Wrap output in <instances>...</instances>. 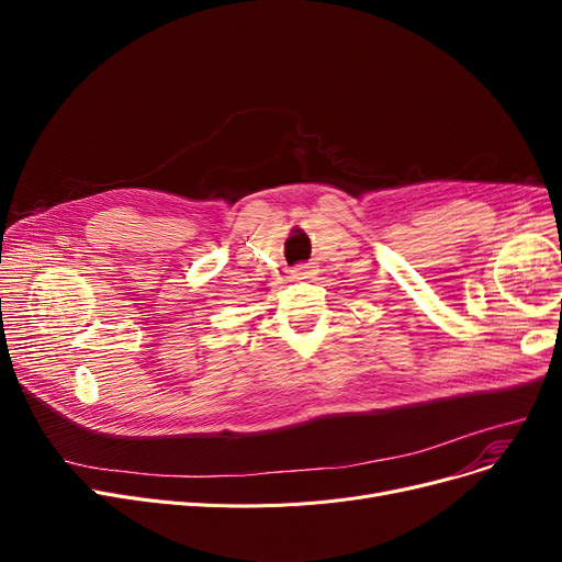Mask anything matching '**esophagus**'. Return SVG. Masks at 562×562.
<instances>
[{
	"mask_svg": "<svg viewBox=\"0 0 562 562\" xmlns=\"http://www.w3.org/2000/svg\"><path fill=\"white\" fill-rule=\"evenodd\" d=\"M314 266L312 263H301L299 269H293L291 271V280L293 282H307V280H312L314 278Z\"/></svg>",
	"mask_w": 562,
	"mask_h": 562,
	"instance_id": "1",
	"label": "esophagus"
}]
</instances>
